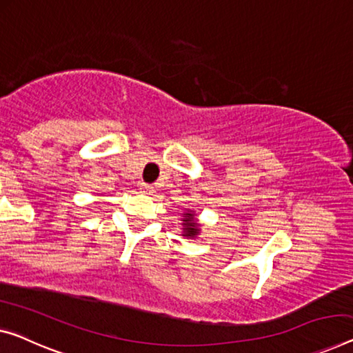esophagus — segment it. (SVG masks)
<instances>
[{"label":"esophagus","instance_id":"34e87169","mask_svg":"<svg viewBox=\"0 0 353 353\" xmlns=\"http://www.w3.org/2000/svg\"><path fill=\"white\" fill-rule=\"evenodd\" d=\"M139 190H141V193L145 194V196H150V194L154 193V187L149 185V183H141Z\"/></svg>","mask_w":353,"mask_h":353}]
</instances>
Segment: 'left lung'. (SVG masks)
Here are the masks:
<instances>
[{
  "label": "left lung",
  "mask_w": 353,
  "mask_h": 353,
  "mask_svg": "<svg viewBox=\"0 0 353 353\" xmlns=\"http://www.w3.org/2000/svg\"><path fill=\"white\" fill-rule=\"evenodd\" d=\"M182 236H185L187 239H196L198 234L201 233V225L196 220L194 210L187 209V212L182 214Z\"/></svg>",
  "instance_id": "obj_1"
}]
</instances>
